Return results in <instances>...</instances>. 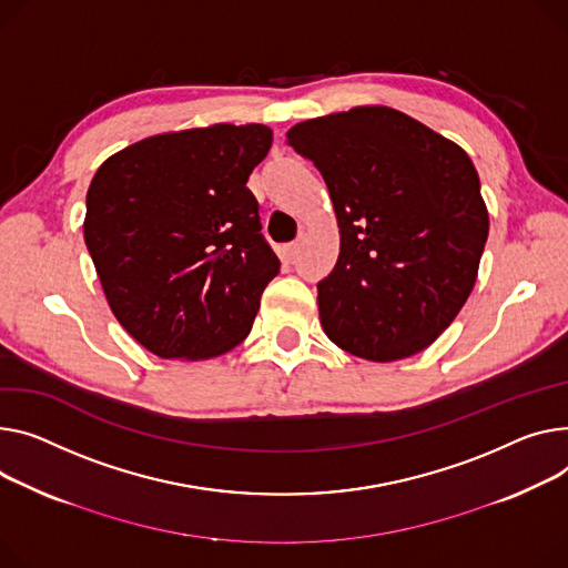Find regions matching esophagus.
<instances>
[{"instance_id": "34e87169", "label": "esophagus", "mask_w": 568, "mask_h": 568, "mask_svg": "<svg viewBox=\"0 0 568 568\" xmlns=\"http://www.w3.org/2000/svg\"><path fill=\"white\" fill-rule=\"evenodd\" d=\"M278 255H281V260H283L285 264H292V262L296 260V255H298V242H292V244L281 246V248H278Z\"/></svg>"}]
</instances>
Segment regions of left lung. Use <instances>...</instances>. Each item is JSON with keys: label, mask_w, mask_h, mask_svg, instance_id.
<instances>
[{"label": "left lung", "mask_w": 568, "mask_h": 568, "mask_svg": "<svg viewBox=\"0 0 568 568\" xmlns=\"http://www.w3.org/2000/svg\"><path fill=\"white\" fill-rule=\"evenodd\" d=\"M287 143L322 173L339 225L317 283L324 333L376 363L429 347L464 308L488 237L470 158L390 106L298 123Z\"/></svg>", "instance_id": "8db88e82"}]
</instances>
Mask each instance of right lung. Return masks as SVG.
Instances as JSON below:
<instances>
[{
    "instance_id": "1",
    "label": "right lung",
    "mask_w": 568,
    "mask_h": 568,
    "mask_svg": "<svg viewBox=\"0 0 568 568\" xmlns=\"http://www.w3.org/2000/svg\"><path fill=\"white\" fill-rule=\"evenodd\" d=\"M272 148L264 125L143 139L87 194L84 242L121 326L162 358H212L248 335L281 260L246 186Z\"/></svg>"
}]
</instances>
